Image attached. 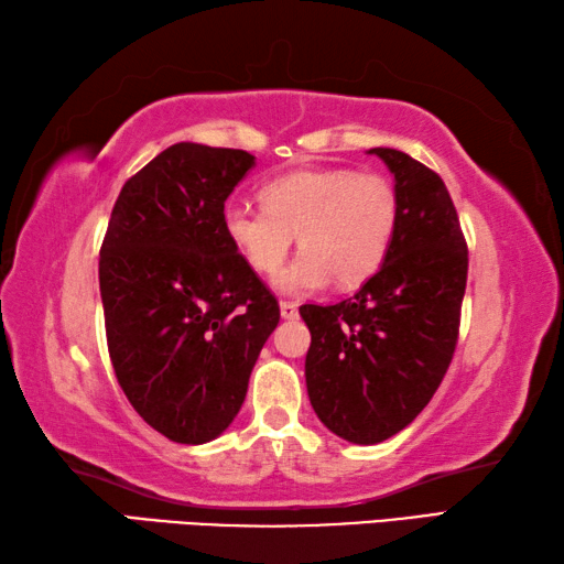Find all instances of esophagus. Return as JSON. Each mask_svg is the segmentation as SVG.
Returning a JSON list of instances; mask_svg holds the SVG:
<instances>
[{
  "label": "esophagus",
  "instance_id": "esophagus-1",
  "mask_svg": "<svg viewBox=\"0 0 564 564\" xmlns=\"http://www.w3.org/2000/svg\"><path fill=\"white\" fill-rule=\"evenodd\" d=\"M281 315L285 317V321H293V317H299V305L283 301L281 303Z\"/></svg>",
  "mask_w": 564,
  "mask_h": 564
}]
</instances>
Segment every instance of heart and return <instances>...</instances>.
Segmentation results:
<instances>
[{
	"label": "heart",
	"instance_id": "b5f03b06",
	"mask_svg": "<svg viewBox=\"0 0 564 564\" xmlns=\"http://www.w3.org/2000/svg\"><path fill=\"white\" fill-rule=\"evenodd\" d=\"M399 221L394 184L347 167L299 170L261 187V207L234 202L224 231L249 269L281 271L295 234L303 249L281 273L279 289L305 295L335 283L355 289L380 271Z\"/></svg>",
	"mask_w": 564,
	"mask_h": 564
}]
</instances>
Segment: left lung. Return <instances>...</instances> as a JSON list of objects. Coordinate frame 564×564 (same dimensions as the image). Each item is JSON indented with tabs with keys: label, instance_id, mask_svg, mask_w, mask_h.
<instances>
[{
	"label": "left lung",
	"instance_id": "1",
	"mask_svg": "<svg viewBox=\"0 0 564 564\" xmlns=\"http://www.w3.org/2000/svg\"><path fill=\"white\" fill-rule=\"evenodd\" d=\"M394 175L399 221L387 259L352 299L303 305L305 384L345 442L380 444L429 404L452 365L468 249L444 180L406 152L372 148Z\"/></svg>",
	"mask_w": 564,
	"mask_h": 564
}]
</instances>
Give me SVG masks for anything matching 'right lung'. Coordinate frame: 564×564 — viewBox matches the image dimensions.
Instances as JSON below:
<instances>
[{"label": "right lung", "instance_id": "add662e5", "mask_svg": "<svg viewBox=\"0 0 564 564\" xmlns=\"http://www.w3.org/2000/svg\"><path fill=\"white\" fill-rule=\"evenodd\" d=\"M247 150L177 142L116 199L98 279L112 370L132 409L177 444L217 438L239 414L279 301L231 247L224 202Z\"/></svg>", "mask_w": 564, "mask_h": 564}]
</instances>
